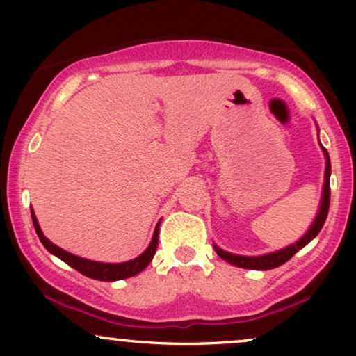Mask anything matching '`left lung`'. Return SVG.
Returning a JSON list of instances; mask_svg holds the SVG:
<instances>
[{"instance_id": "left-lung-1", "label": "left lung", "mask_w": 356, "mask_h": 356, "mask_svg": "<svg viewBox=\"0 0 356 356\" xmlns=\"http://www.w3.org/2000/svg\"><path fill=\"white\" fill-rule=\"evenodd\" d=\"M324 150V155H325V181H324V191H323V201H321V207H319V212H318V217H316V220L313 225L308 232H306V235L301 238L295 243V245H290L289 248H284V250L280 251H275V252H270V254H264V256H254V257H250V256H236V254H232V252H227L220 250V248L216 246V251L217 254L222 257L223 261L230 262L233 266H238V267H243V269H252V270H269V269H274V267H279L282 264H285L286 261L291 259L296 252H298L301 248L308 245V243L313 240V238L318 235L321 232V228H323L325 218H327V213H329V204H330V159H329V154L327 150Z\"/></svg>"}]
</instances>
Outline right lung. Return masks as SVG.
<instances>
[{"instance_id":"obj_1","label":"right lung","mask_w":356,"mask_h":356,"mask_svg":"<svg viewBox=\"0 0 356 356\" xmlns=\"http://www.w3.org/2000/svg\"><path fill=\"white\" fill-rule=\"evenodd\" d=\"M31 213H32L33 227H35V232H37L38 238H40L42 245L45 246L47 250L51 252V254H55L56 257H60L61 261H65L67 266H71L72 269H76L77 272H81L82 275L90 277V279H95V280L113 282V280L128 279V277L139 274V272L144 270L145 267L149 266V262L152 261L155 250H157V245H159L160 222L157 223V227H155L152 241H150L149 248L139 257H136V259L128 261V262H120V264H105V262L89 261V259H84V257L71 254V252H67L65 250H61V248H58L56 245H53V243L48 240V238H45V235L42 233L40 225H38L37 217H35V213H33L32 209H31Z\"/></svg>"}]
</instances>
